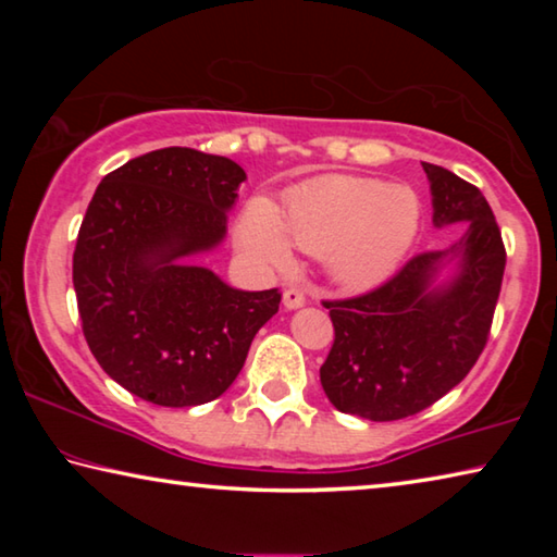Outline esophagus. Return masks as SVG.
<instances>
[{"instance_id":"esophagus-1","label":"esophagus","mask_w":557,"mask_h":557,"mask_svg":"<svg viewBox=\"0 0 557 557\" xmlns=\"http://www.w3.org/2000/svg\"><path fill=\"white\" fill-rule=\"evenodd\" d=\"M282 301H285L287 309H299V307H305L307 297H305V292H301L299 287H287L285 295H282Z\"/></svg>"}]
</instances>
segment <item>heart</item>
<instances>
[{"instance_id":"b5f03b06","label":"heart","mask_w":557,"mask_h":557,"mask_svg":"<svg viewBox=\"0 0 557 557\" xmlns=\"http://www.w3.org/2000/svg\"><path fill=\"white\" fill-rule=\"evenodd\" d=\"M422 203L410 186L332 174L287 196L282 219L265 199H252L238 221V248L270 270H285L292 245L322 256L326 275L344 287H371L391 277L420 231Z\"/></svg>"}]
</instances>
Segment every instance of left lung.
Returning a JSON list of instances; mask_svg holds the SVG:
<instances>
[{
  "label": "left lung",
  "mask_w": 557,
  "mask_h": 557,
  "mask_svg": "<svg viewBox=\"0 0 557 557\" xmlns=\"http://www.w3.org/2000/svg\"><path fill=\"white\" fill-rule=\"evenodd\" d=\"M432 223L461 225L447 250L410 258L381 287L324 301L334 346L319 369L336 410L363 420H403L447 395L482 356L502 292L506 248L484 194L449 169L422 162ZM457 264L447 283L438 272Z\"/></svg>",
  "instance_id": "1"
}]
</instances>
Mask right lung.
I'll return each instance as SVG.
<instances>
[{
    "mask_svg": "<svg viewBox=\"0 0 557 557\" xmlns=\"http://www.w3.org/2000/svg\"><path fill=\"white\" fill-rule=\"evenodd\" d=\"M245 172L228 157L166 147L102 178L73 252L83 334L112 381L191 408L231 388L277 289L243 292L191 265L225 238Z\"/></svg>",
    "mask_w": 557,
    "mask_h": 557,
    "instance_id": "right-lung-1",
    "label": "right lung"
}]
</instances>
